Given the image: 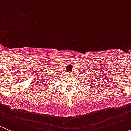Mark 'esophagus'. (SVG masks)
Masks as SVG:
<instances>
[{"mask_svg":"<svg viewBox=\"0 0 131 131\" xmlns=\"http://www.w3.org/2000/svg\"><path fill=\"white\" fill-rule=\"evenodd\" d=\"M71 75V73H69V75H68V76H70Z\"/></svg>","mask_w":131,"mask_h":131,"instance_id":"34e87169","label":"esophagus"}]
</instances>
